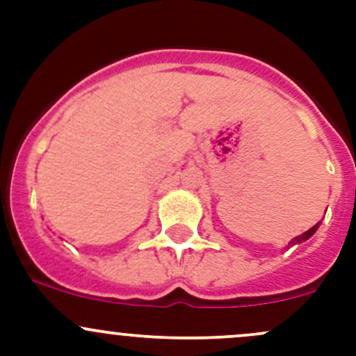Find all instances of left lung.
Wrapping results in <instances>:
<instances>
[{"label": "left lung", "mask_w": 356, "mask_h": 356, "mask_svg": "<svg viewBox=\"0 0 356 356\" xmlns=\"http://www.w3.org/2000/svg\"><path fill=\"white\" fill-rule=\"evenodd\" d=\"M317 227H318V224H315L314 227H312V229H308L307 232H303V234H301V236H296V238H294L293 241L289 243V246H293V245H298V243L305 241V239H308V238H310V236H314V232L317 231Z\"/></svg>", "instance_id": "obj_1"}]
</instances>
